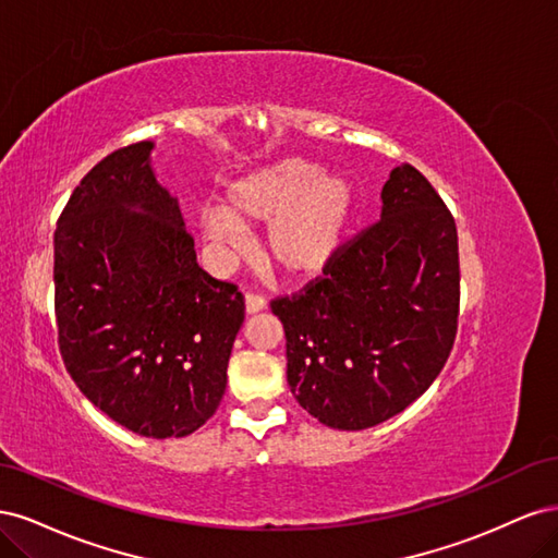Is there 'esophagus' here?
<instances>
[{"label": "esophagus", "instance_id": "esophagus-1", "mask_svg": "<svg viewBox=\"0 0 558 558\" xmlns=\"http://www.w3.org/2000/svg\"><path fill=\"white\" fill-rule=\"evenodd\" d=\"M267 307V300L258 293H246V312L248 314H256V312H263Z\"/></svg>", "mask_w": 558, "mask_h": 558}]
</instances>
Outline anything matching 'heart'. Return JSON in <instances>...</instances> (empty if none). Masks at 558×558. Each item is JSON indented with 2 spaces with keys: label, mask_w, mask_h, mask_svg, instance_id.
Returning a JSON list of instances; mask_svg holds the SVG:
<instances>
[{
  "label": "heart",
  "mask_w": 558,
  "mask_h": 558,
  "mask_svg": "<svg viewBox=\"0 0 558 558\" xmlns=\"http://www.w3.org/2000/svg\"><path fill=\"white\" fill-rule=\"evenodd\" d=\"M353 185L302 158H281L232 181L221 211L202 216L214 246L238 244V228L265 226V256L289 277H314L342 248L353 216Z\"/></svg>",
  "instance_id": "heart-1"
}]
</instances>
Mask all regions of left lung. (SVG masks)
I'll return each mask as SVG.
<instances>
[{
  "instance_id": "left-lung-1",
  "label": "left lung",
  "mask_w": 558,
  "mask_h": 558,
  "mask_svg": "<svg viewBox=\"0 0 558 558\" xmlns=\"http://www.w3.org/2000/svg\"><path fill=\"white\" fill-rule=\"evenodd\" d=\"M459 234L430 181L400 165L381 218L305 289L269 302L286 377L320 424L363 430L400 414L440 375L459 328Z\"/></svg>"
}]
</instances>
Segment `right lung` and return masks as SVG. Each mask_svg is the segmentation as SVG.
<instances>
[{
    "label": "right lung",
    "mask_w": 558,
    "mask_h": 558,
    "mask_svg": "<svg viewBox=\"0 0 558 558\" xmlns=\"http://www.w3.org/2000/svg\"><path fill=\"white\" fill-rule=\"evenodd\" d=\"M154 142L118 148L81 179L56 228V324L66 373L128 430L195 433L221 404L244 295L197 265Z\"/></svg>",
    "instance_id": "add662e5"
}]
</instances>
